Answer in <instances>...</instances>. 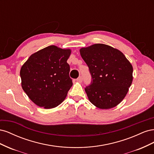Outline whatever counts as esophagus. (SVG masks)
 Here are the masks:
<instances>
[{
	"instance_id": "1",
	"label": "esophagus",
	"mask_w": 154,
	"mask_h": 154,
	"mask_svg": "<svg viewBox=\"0 0 154 154\" xmlns=\"http://www.w3.org/2000/svg\"><path fill=\"white\" fill-rule=\"evenodd\" d=\"M76 81L79 83H82V81H83V78H82V76H79L77 79H76Z\"/></svg>"
}]
</instances>
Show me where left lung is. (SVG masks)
I'll use <instances>...</instances> for the list:
<instances>
[{"label":"left lung","mask_w":154,"mask_h":154,"mask_svg":"<svg viewBox=\"0 0 154 154\" xmlns=\"http://www.w3.org/2000/svg\"><path fill=\"white\" fill-rule=\"evenodd\" d=\"M80 52L92 78L85 88L88 100L101 109L118 105L132 84L131 63L120 51L103 44L82 48Z\"/></svg>","instance_id":"1"}]
</instances>
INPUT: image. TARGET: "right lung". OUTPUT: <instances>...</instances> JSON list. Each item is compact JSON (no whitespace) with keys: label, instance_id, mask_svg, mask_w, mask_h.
<instances>
[{"label":"right lung","instance_id":"right-lung-1","mask_svg":"<svg viewBox=\"0 0 154 154\" xmlns=\"http://www.w3.org/2000/svg\"><path fill=\"white\" fill-rule=\"evenodd\" d=\"M71 53L50 45L31 55L22 66V87L36 105L53 109L66 97L72 85L67 63Z\"/></svg>","mask_w":154,"mask_h":154}]
</instances>
